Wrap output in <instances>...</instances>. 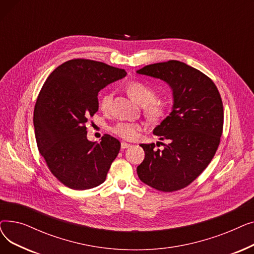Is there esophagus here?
<instances>
[{"mask_svg":"<svg viewBox=\"0 0 254 254\" xmlns=\"http://www.w3.org/2000/svg\"><path fill=\"white\" fill-rule=\"evenodd\" d=\"M122 149H126V148H128V147H130V144H127V143H126V142H122Z\"/></svg>","mask_w":254,"mask_h":254,"instance_id":"1","label":"esophagus"}]
</instances>
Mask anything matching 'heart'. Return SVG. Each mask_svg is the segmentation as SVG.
Segmentation results:
<instances>
[{
    "instance_id": "b5f03b06",
    "label": "heart",
    "mask_w": 254,
    "mask_h": 254,
    "mask_svg": "<svg viewBox=\"0 0 254 254\" xmlns=\"http://www.w3.org/2000/svg\"><path fill=\"white\" fill-rule=\"evenodd\" d=\"M127 92L129 97L135 102H137L139 105L147 106L146 107V113H147V115L150 118L155 119L159 116H162L164 112L163 105L154 102L156 98V92L152 87L142 82H131L127 86ZM111 102L112 93H105L100 101L101 109L104 111L108 110L110 108ZM111 129L118 137L125 140L131 141L137 138L138 132L141 129V126L129 122H120L117 123Z\"/></svg>"
}]
</instances>
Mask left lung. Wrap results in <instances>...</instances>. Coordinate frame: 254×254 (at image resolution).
Here are the masks:
<instances>
[{"mask_svg":"<svg viewBox=\"0 0 254 254\" xmlns=\"http://www.w3.org/2000/svg\"><path fill=\"white\" fill-rule=\"evenodd\" d=\"M136 73L163 80L173 96L171 113L153 129L169 143L163 150L154 149V143L141 144L145 158L137 174L157 190H179L201 174L217 150L223 127L218 89L201 71L178 61L145 65Z\"/></svg>","mask_w":254,"mask_h":254,"instance_id":"8db88e82","label":"left lung"}]
</instances>
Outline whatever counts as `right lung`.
<instances>
[{"instance_id": "obj_1", "label": "right lung", "mask_w": 254, "mask_h": 254, "mask_svg": "<svg viewBox=\"0 0 254 254\" xmlns=\"http://www.w3.org/2000/svg\"><path fill=\"white\" fill-rule=\"evenodd\" d=\"M126 75L104 63L71 60L48 76L39 93L33 119L39 152L72 190L102 184L119 152L120 142L110 135L89 141L85 124L99 109V91Z\"/></svg>"}]
</instances>
